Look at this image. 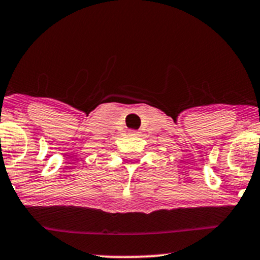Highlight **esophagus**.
I'll list each match as a JSON object with an SVG mask.
<instances>
[{
  "mask_svg": "<svg viewBox=\"0 0 260 260\" xmlns=\"http://www.w3.org/2000/svg\"><path fill=\"white\" fill-rule=\"evenodd\" d=\"M131 133H138L137 131H131Z\"/></svg>",
  "mask_w": 260,
  "mask_h": 260,
  "instance_id": "34e87169",
  "label": "esophagus"
}]
</instances>
